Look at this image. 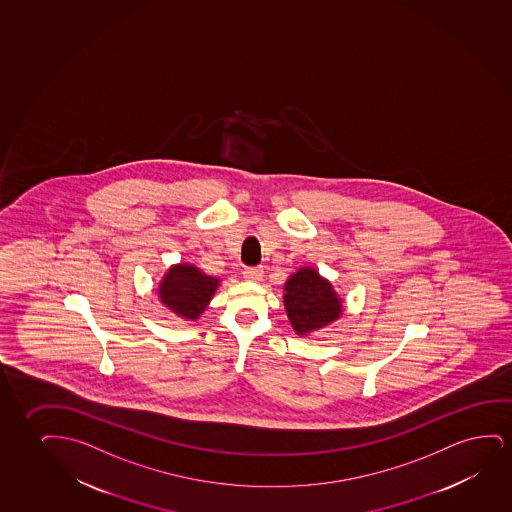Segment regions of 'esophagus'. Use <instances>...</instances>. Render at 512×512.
<instances>
[{
  "instance_id": "34e87169",
  "label": "esophagus",
  "mask_w": 512,
  "mask_h": 512,
  "mask_svg": "<svg viewBox=\"0 0 512 512\" xmlns=\"http://www.w3.org/2000/svg\"><path fill=\"white\" fill-rule=\"evenodd\" d=\"M243 276L248 281H260L262 280V269L260 267H248V269H245Z\"/></svg>"
}]
</instances>
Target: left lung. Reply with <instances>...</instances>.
<instances>
[{"mask_svg":"<svg viewBox=\"0 0 512 512\" xmlns=\"http://www.w3.org/2000/svg\"><path fill=\"white\" fill-rule=\"evenodd\" d=\"M283 302L292 329L301 337L325 329L343 315V299L313 267H301L288 276Z\"/></svg>","mask_w":512,"mask_h":512,"instance_id":"left-lung-1","label":"left lung"}]
</instances>
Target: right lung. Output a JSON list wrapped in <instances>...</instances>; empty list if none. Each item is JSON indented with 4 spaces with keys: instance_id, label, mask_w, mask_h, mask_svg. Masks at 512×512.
Returning <instances> with one entry per match:
<instances>
[{
    "instance_id": "right-lung-1",
    "label": "right lung",
    "mask_w": 512,
    "mask_h": 512,
    "mask_svg": "<svg viewBox=\"0 0 512 512\" xmlns=\"http://www.w3.org/2000/svg\"><path fill=\"white\" fill-rule=\"evenodd\" d=\"M220 280L204 274L194 264H173L159 283V301L166 308L183 318L185 322H196L208 308L217 292Z\"/></svg>"
}]
</instances>
